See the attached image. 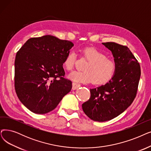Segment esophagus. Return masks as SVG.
Wrapping results in <instances>:
<instances>
[{
  "label": "esophagus",
  "mask_w": 151,
  "mask_h": 151,
  "mask_svg": "<svg viewBox=\"0 0 151 151\" xmlns=\"http://www.w3.org/2000/svg\"><path fill=\"white\" fill-rule=\"evenodd\" d=\"M79 87H80V84H78L76 83H72V89L73 90H75L77 88H78Z\"/></svg>",
  "instance_id": "obj_1"
}]
</instances>
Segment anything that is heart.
<instances>
[{
    "instance_id": "obj_1",
    "label": "heart",
    "mask_w": 151,
    "mask_h": 151,
    "mask_svg": "<svg viewBox=\"0 0 151 151\" xmlns=\"http://www.w3.org/2000/svg\"><path fill=\"white\" fill-rule=\"evenodd\" d=\"M83 54L89 62L85 66V71H73L69 73L68 78L70 80L77 83H88L93 81L96 84H102L108 82L113 77L116 65L104 54L91 47L84 49ZM76 59V52L70 51L63 61L64 67L67 70H71Z\"/></svg>"
}]
</instances>
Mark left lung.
<instances>
[{"label": "left lung", "mask_w": 151, "mask_h": 151, "mask_svg": "<svg viewBox=\"0 0 151 151\" xmlns=\"http://www.w3.org/2000/svg\"><path fill=\"white\" fill-rule=\"evenodd\" d=\"M102 44L114 57L115 74L106 84L90 89V99L82 104L84 114L99 122L114 119L130 106L136 97L141 76L139 63L128 47L113 42Z\"/></svg>", "instance_id": "1"}]
</instances>
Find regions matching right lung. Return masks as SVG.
<instances>
[{"mask_svg":"<svg viewBox=\"0 0 151 151\" xmlns=\"http://www.w3.org/2000/svg\"><path fill=\"white\" fill-rule=\"evenodd\" d=\"M74 44L45 35L29 39L15 60V88L19 101L32 112L53 110L72 88L63 63ZM58 77L60 78L58 79Z\"/></svg>","mask_w":151,"mask_h":151,"instance_id":"1","label":"right lung"}]
</instances>
